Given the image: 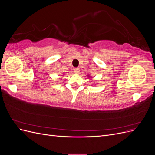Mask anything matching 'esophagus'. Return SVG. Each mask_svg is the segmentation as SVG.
I'll return each instance as SVG.
<instances>
[{
	"label": "esophagus",
	"mask_w": 155,
	"mask_h": 155,
	"mask_svg": "<svg viewBox=\"0 0 155 155\" xmlns=\"http://www.w3.org/2000/svg\"><path fill=\"white\" fill-rule=\"evenodd\" d=\"M74 72L75 74H79V69L78 68H75L74 69Z\"/></svg>",
	"instance_id": "34e87169"
}]
</instances>
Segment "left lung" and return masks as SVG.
I'll return each mask as SVG.
<instances>
[{"label": "left lung", "instance_id": "1", "mask_svg": "<svg viewBox=\"0 0 155 155\" xmlns=\"http://www.w3.org/2000/svg\"><path fill=\"white\" fill-rule=\"evenodd\" d=\"M88 78H91V76H89V75H88Z\"/></svg>", "mask_w": 155, "mask_h": 155}]
</instances>
